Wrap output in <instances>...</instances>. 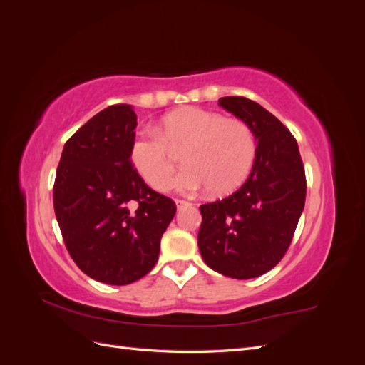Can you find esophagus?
Instances as JSON below:
<instances>
[{
	"label": "esophagus",
	"mask_w": 365,
	"mask_h": 365,
	"mask_svg": "<svg viewBox=\"0 0 365 365\" xmlns=\"http://www.w3.org/2000/svg\"><path fill=\"white\" fill-rule=\"evenodd\" d=\"M175 204H176V208H182L184 205H189L190 202H187L184 200H175Z\"/></svg>",
	"instance_id": "obj_1"
}]
</instances>
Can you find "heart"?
<instances>
[{
	"mask_svg": "<svg viewBox=\"0 0 365 365\" xmlns=\"http://www.w3.org/2000/svg\"><path fill=\"white\" fill-rule=\"evenodd\" d=\"M182 149L185 169L175 180L176 189L227 195L248 178L257 141L244 120L202 108H182L165 115L158 130L140 129L130 141L129 155L143 180L153 189L165 190L176 169L172 150Z\"/></svg>",
	"mask_w": 365,
	"mask_h": 365,
	"instance_id": "heart-1",
	"label": "heart"
}]
</instances>
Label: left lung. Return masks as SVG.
Instances as JSON below:
<instances>
[{
  "instance_id": "1",
  "label": "left lung",
  "mask_w": 365,
  "mask_h": 365,
  "mask_svg": "<svg viewBox=\"0 0 365 365\" xmlns=\"http://www.w3.org/2000/svg\"><path fill=\"white\" fill-rule=\"evenodd\" d=\"M217 105L251 126L257 153L239 190L200 207L197 245L213 271L247 280L272 269L288 251L304 208V165L289 129L263 106L240 96Z\"/></svg>"
}]
</instances>
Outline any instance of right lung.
Masks as SVG:
<instances>
[{
    "label": "right lung",
    "mask_w": 365,
    "mask_h": 365,
    "mask_svg": "<svg viewBox=\"0 0 365 365\" xmlns=\"http://www.w3.org/2000/svg\"><path fill=\"white\" fill-rule=\"evenodd\" d=\"M137 115L129 105L96 114L65 143L53 204L71 259L108 284L137 282L155 267L176 205L143 181L129 148Z\"/></svg>",
    "instance_id": "obj_1"
}]
</instances>
